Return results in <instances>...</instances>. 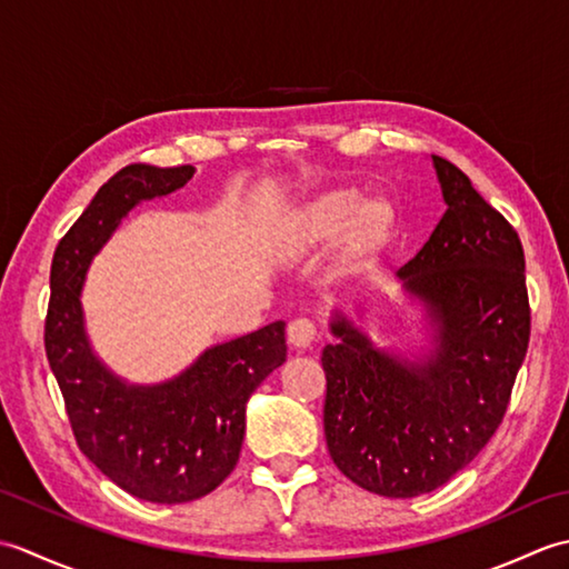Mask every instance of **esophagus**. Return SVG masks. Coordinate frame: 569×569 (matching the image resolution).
<instances>
[{
	"mask_svg": "<svg viewBox=\"0 0 569 569\" xmlns=\"http://www.w3.org/2000/svg\"><path fill=\"white\" fill-rule=\"evenodd\" d=\"M316 337H318V328L310 318H296L291 320V325H288V342L298 349L310 347L316 342Z\"/></svg>",
	"mask_w": 569,
	"mask_h": 569,
	"instance_id": "obj_1",
	"label": "esophagus"
}]
</instances>
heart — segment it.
<instances>
[{"label": "heart", "mask_w": 569, "mask_h": 569, "mask_svg": "<svg viewBox=\"0 0 569 569\" xmlns=\"http://www.w3.org/2000/svg\"><path fill=\"white\" fill-rule=\"evenodd\" d=\"M391 210L381 200H359L355 190H335L312 202L300 234L306 244H328L342 234L352 253H367L389 232Z\"/></svg>", "instance_id": "1"}]
</instances>
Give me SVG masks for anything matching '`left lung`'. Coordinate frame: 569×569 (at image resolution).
<instances>
[{
  "instance_id": "1",
  "label": "left lung",
  "mask_w": 569,
  "mask_h": 569,
  "mask_svg": "<svg viewBox=\"0 0 569 569\" xmlns=\"http://www.w3.org/2000/svg\"><path fill=\"white\" fill-rule=\"evenodd\" d=\"M447 210L398 278L426 306L420 361L373 347L345 316L322 349L325 440L357 487L410 499L450 481L501 426L530 340L526 257L509 220L432 156Z\"/></svg>"
}]
</instances>
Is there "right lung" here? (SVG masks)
Returning <instances> with one entry per match:
<instances>
[{
    "label": "right lung",
    "mask_w": 569,
    "mask_h": 569,
    "mask_svg": "<svg viewBox=\"0 0 569 569\" xmlns=\"http://www.w3.org/2000/svg\"><path fill=\"white\" fill-rule=\"evenodd\" d=\"M192 166L131 163L114 173L58 241L46 316V357L80 452L119 489L151 503L214 491L237 467L247 401L286 361V322L204 349L180 377L129 386L92 355L80 293L94 253L141 200L183 188Z\"/></svg>",
    "instance_id": "1"
}]
</instances>
